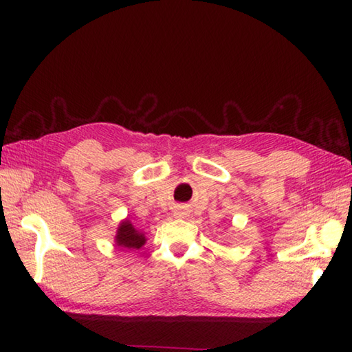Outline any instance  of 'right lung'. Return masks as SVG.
I'll return each instance as SVG.
<instances>
[{
  "instance_id": "right-lung-1",
  "label": "right lung",
  "mask_w": 352,
  "mask_h": 352,
  "mask_svg": "<svg viewBox=\"0 0 352 352\" xmlns=\"http://www.w3.org/2000/svg\"><path fill=\"white\" fill-rule=\"evenodd\" d=\"M145 236L139 233V231L134 228L130 221H124L121 226L118 228V234H116V243L121 248L126 250H139L140 246L145 245Z\"/></svg>"
}]
</instances>
